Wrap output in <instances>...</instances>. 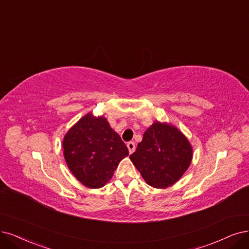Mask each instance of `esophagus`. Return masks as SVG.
<instances>
[{
	"instance_id": "1",
	"label": "esophagus",
	"mask_w": 249,
	"mask_h": 249,
	"mask_svg": "<svg viewBox=\"0 0 249 249\" xmlns=\"http://www.w3.org/2000/svg\"><path fill=\"white\" fill-rule=\"evenodd\" d=\"M127 148H128V150H129V153L132 154L135 150V143L133 142H129L127 143Z\"/></svg>"
}]
</instances>
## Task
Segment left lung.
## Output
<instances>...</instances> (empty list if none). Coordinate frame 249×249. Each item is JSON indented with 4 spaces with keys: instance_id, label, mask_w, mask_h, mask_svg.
<instances>
[{
    "instance_id": "8db88e82",
    "label": "left lung",
    "mask_w": 249,
    "mask_h": 249,
    "mask_svg": "<svg viewBox=\"0 0 249 249\" xmlns=\"http://www.w3.org/2000/svg\"><path fill=\"white\" fill-rule=\"evenodd\" d=\"M192 146L177 127L155 122L143 134L130 159L153 188L165 189L178 181L190 166Z\"/></svg>"
}]
</instances>
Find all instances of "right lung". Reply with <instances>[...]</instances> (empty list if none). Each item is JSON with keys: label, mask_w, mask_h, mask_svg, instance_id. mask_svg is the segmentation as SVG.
<instances>
[{"label": "right lung", "mask_w": 249, "mask_h": 249, "mask_svg": "<svg viewBox=\"0 0 249 249\" xmlns=\"http://www.w3.org/2000/svg\"><path fill=\"white\" fill-rule=\"evenodd\" d=\"M62 145L71 173L92 189L104 187L112 178L119 162L129 154L107 120L92 114H87L71 128Z\"/></svg>", "instance_id": "right-lung-1"}]
</instances>
